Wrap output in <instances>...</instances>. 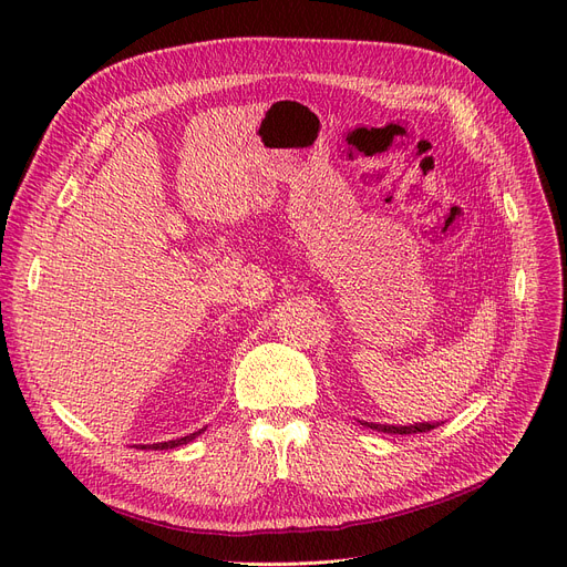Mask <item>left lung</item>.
I'll return each instance as SVG.
<instances>
[{
  "mask_svg": "<svg viewBox=\"0 0 567 567\" xmlns=\"http://www.w3.org/2000/svg\"><path fill=\"white\" fill-rule=\"evenodd\" d=\"M361 425L377 430V432H385V434H415V432H430L434 427H439L441 423H413V425H381V423H365L359 421Z\"/></svg>",
  "mask_w": 567,
  "mask_h": 567,
  "instance_id": "left-lung-1",
  "label": "left lung"
}]
</instances>
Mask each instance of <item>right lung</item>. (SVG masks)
Returning <instances> with one entry per match:
<instances>
[{
	"mask_svg": "<svg viewBox=\"0 0 567 567\" xmlns=\"http://www.w3.org/2000/svg\"><path fill=\"white\" fill-rule=\"evenodd\" d=\"M206 427L188 434V436H182V439H172V441H161V443H152V445H140V449H152V451H169V449H176V445H184V443H190L195 436H199Z\"/></svg>",
	"mask_w": 567,
	"mask_h": 567,
	"instance_id": "obj_1",
	"label": "right lung"
}]
</instances>
